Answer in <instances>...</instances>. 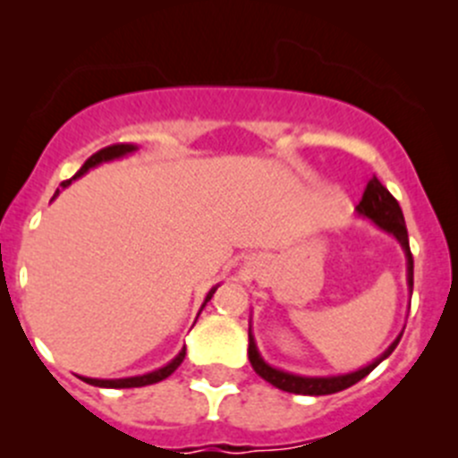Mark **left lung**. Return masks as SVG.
<instances>
[{"instance_id":"left-lung-1","label":"left lung","mask_w":458,"mask_h":458,"mask_svg":"<svg viewBox=\"0 0 458 458\" xmlns=\"http://www.w3.org/2000/svg\"><path fill=\"white\" fill-rule=\"evenodd\" d=\"M357 215L364 216V219L373 221L379 230L388 233L391 237L397 239V243L403 246L404 258H407V284L409 292H413V258H411V249H409V234H407V225H404V216L403 209H400V203L393 199L391 191L377 181V178H370L369 185H366L364 196L359 200L357 205ZM403 339V332L395 336L391 345L379 354L375 361H370L369 366L364 369L352 370V373H344V375H296L289 373V370L276 369V366L267 364L259 354L258 344L253 339V332L249 330V359L250 366L255 369V373L259 375L262 379H267L268 384H273L280 391L287 393H298V395H330V393H339L344 388L352 386L357 384L359 379H364L366 375L370 373L373 369H377L382 364L384 359L395 350V345L400 344Z\"/></svg>"}]
</instances>
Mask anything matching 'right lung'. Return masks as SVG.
<instances>
[{
	"label": "right lung",
	"instance_id": "add662e5",
	"mask_svg": "<svg viewBox=\"0 0 458 458\" xmlns=\"http://www.w3.org/2000/svg\"><path fill=\"white\" fill-rule=\"evenodd\" d=\"M135 151H138V147H135V144H110V147L101 148V151H97V153H94V156H89L88 160L83 162V166H81V169L76 171V174L70 178V181H63L61 182V187H63V190H65V187L72 185V181H76V178L85 176V174H88L89 169H94V166H99V165H104V162H110V160H119V157H126V156H131V153H135ZM58 194H61V190H55L54 199ZM216 287H219V284H216ZM216 287L209 289L208 296H205L203 307L208 305L209 298L215 296ZM203 307H200V310H203ZM182 359H185V348H182L181 352L176 354V357L171 359L169 364L162 366V369H157V370H151V373L135 375V377H122V379H97V377H81V379H83V382H88V384H92V386H99V388H138V386H147V384H156V382H162V379L169 377V375L174 373V370H176L178 366L182 364Z\"/></svg>",
	"mask_w": 458,
	"mask_h": 458
}]
</instances>
